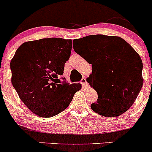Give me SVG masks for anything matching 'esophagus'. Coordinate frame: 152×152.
<instances>
[{"label":"esophagus","instance_id":"34e87169","mask_svg":"<svg viewBox=\"0 0 152 152\" xmlns=\"http://www.w3.org/2000/svg\"><path fill=\"white\" fill-rule=\"evenodd\" d=\"M81 84L84 86V87H87V82H86L85 78H82L81 80Z\"/></svg>","mask_w":152,"mask_h":152}]
</instances>
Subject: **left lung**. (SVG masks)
<instances>
[{
    "label": "left lung",
    "instance_id": "left-lung-1",
    "mask_svg": "<svg viewBox=\"0 0 152 152\" xmlns=\"http://www.w3.org/2000/svg\"><path fill=\"white\" fill-rule=\"evenodd\" d=\"M75 41L79 44L73 47L75 52L92 64L87 82L99 98L91 104L92 110L109 118L123 114L132 106L142 87L140 56L119 37L90 35Z\"/></svg>",
    "mask_w": 152,
    "mask_h": 152
}]
</instances>
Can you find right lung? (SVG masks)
I'll return each mask as SVG.
<instances>
[{
	"mask_svg": "<svg viewBox=\"0 0 152 152\" xmlns=\"http://www.w3.org/2000/svg\"><path fill=\"white\" fill-rule=\"evenodd\" d=\"M71 49V39L29 41L17 49L11 61L12 85L21 101L39 117H53L65 110L82 87L58 79L63 74Z\"/></svg>",
	"mask_w": 152,
	"mask_h": 152,
	"instance_id": "1",
	"label": "right lung"
}]
</instances>
